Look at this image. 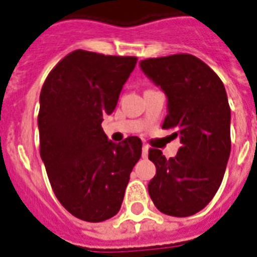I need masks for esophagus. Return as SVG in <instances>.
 I'll return each mask as SVG.
<instances>
[{
  "mask_svg": "<svg viewBox=\"0 0 257 257\" xmlns=\"http://www.w3.org/2000/svg\"><path fill=\"white\" fill-rule=\"evenodd\" d=\"M148 154H149V148H148L147 145H144V147H143V157L147 158Z\"/></svg>",
  "mask_w": 257,
  "mask_h": 257,
  "instance_id": "esophagus-1",
  "label": "esophagus"
}]
</instances>
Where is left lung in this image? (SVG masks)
Returning <instances> with one entry per match:
<instances>
[{"label": "left lung", "mask_w": 257, "mask_h": 257, "mask_svg": "<svg viewBox=\"0 0 257 257\" xmlns=\"http://www.w3.org/2000/svg\"><path fill=\"white\" fill-rule=\"evenodd\" d=\"M140 68L168 97L162 128L174 129L182 144L169 160L161 150H149L157 169L148 185L149 195L166 215H194L214 198L230 158L226 88L207 64L190 54L141 60Z\"/></svg>", "instance_id": "8db88e82"}]
</instances>
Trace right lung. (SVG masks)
<instances>
[{
	"instance_id": "right-lung-1",
	"label": "right lung",
	"mask_w": 257,
	"mask_h": 257,
	"mask_svg": "<svg viewBox=\"0 0 257 257\" xmlns=\"http://www.w3.org/2000/svg\"><path fill=\"white\" fill-rule=\"evenodd\" d=\"M135 56L76 50L50 72L39 96L41 158L58 201L85 222H103L118 212L143 143L108 140L101 128L117 105Z\"/></svg>"
}]
</instances>
